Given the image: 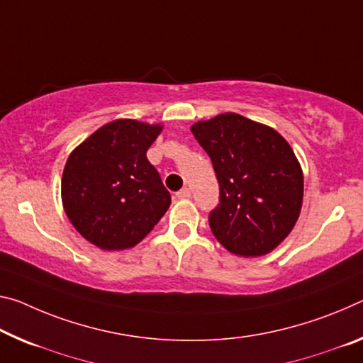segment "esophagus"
Returning <instances> with one entry per match:
<instances>
[{
    "label": "esophagus",
    "mask_w": 363,
    "mask_h": 363,
    "mask_svg": "<svg viewBox=\"0 0 363 363\" xmlns=\"http://www.w3.org/2000/svg\"><path fill=\"white\" fill-rule=\"evenodd\" d=\"M189 197H191V191H189L187 187H184L179 192H176V199H179V200H186Z\"/></svg>",
    "instance_id": "obj_1"
}]
</instances>
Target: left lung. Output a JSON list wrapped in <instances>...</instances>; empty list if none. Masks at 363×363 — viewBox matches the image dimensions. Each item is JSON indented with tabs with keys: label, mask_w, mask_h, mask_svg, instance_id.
Masks as SVG:
<instances>
[{
	"label": "left lung",
	"mask_w": 363,
	"mask_h": 363,
	"mask_svg": "<svg viewBox=\"0 0 363 363\" xmlns=\"http://www.w3.org/2000/svg\"><path fill=\"white\" fill-rule=\"evenodd\" d=\"M192 134L220 182L211 233L231 254L260 257L289 235L302 208L303 174L284 137L240 114L199 121Z\"/></svg>",
	"instance_id": "8db88e82"
}]
</instances>
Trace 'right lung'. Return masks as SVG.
Here are the masks:
<instances>
[{
	"instance_id": "1",
	"label": "right lung",
	"mask_w": 363,
	"mask_h": 363,
	"mask_svg": "<svg viewBox=\"0 0 363 363\" xmlns=\"http://www.w3.org/2000/svg\"><path fill=\"white\" fill-rule=\"evenodd\" d=\"M160 124L116 119L101 125L66 161L62 206L84 239L103 250L140 242L171 205L147 150Z\"/></svg>"
}]
</instances>
